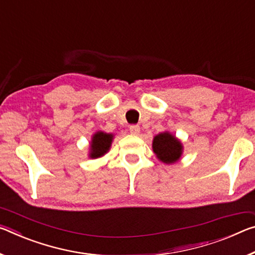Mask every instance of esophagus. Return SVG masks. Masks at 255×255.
I'll use <instances>...</instances> for the list:
<instances>
[{
	"mask_svg": "<svg viewBox=\"0 0 255 255\" xmlns=\"http://www.w3.org/2000/svg\"><path fill=\"white\" fill-rule=\"evenodd\" d=\"M129 131H130L132 135H138L140 131V127L138 125H131V126H129Z\"/></svg>",
	"mask_w": 255,
	"mask_h": 255,
	"instance_id": "1",
	"label": "esophagus"
}]
</instances>
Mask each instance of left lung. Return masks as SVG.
<instances>
[{
  "mask_svg": "<svg viewBox=\"0 0 255 255\" xmlns=\"http://www.w3.org/2000/svg\"><path fill=\"white\" fill-rule=\"evenodd\" d=\"M153 151L157 159L164 163H173L179 160L183 152V146L175 136L169 132H162L153 139Z\"/></svg>",
  "mask_w": 255,
  "mask_h": 255,
  "instance_id": "obj_1",
  "label": "left lung"
}]
</instances>
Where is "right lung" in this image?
I'll return each mask as SVG.
<instances>
[{
  "mask_svg": "<svg viewBox=\"0 0 255 255\" xmlns=\"http://www.w3.org/2000/svg\"><path fill=\"white\" fill-rule=\"evenodd\" d=\"M112 137L111 134H106L103 131L96 132L92 138L91 157H100L107 153L110 148Z\"/></svg>",
  "mask_w": 255,
  "mask_h": 255,
  "instance_id": "right-lung-1",
  "label": "right lung"
}]
</instances>
